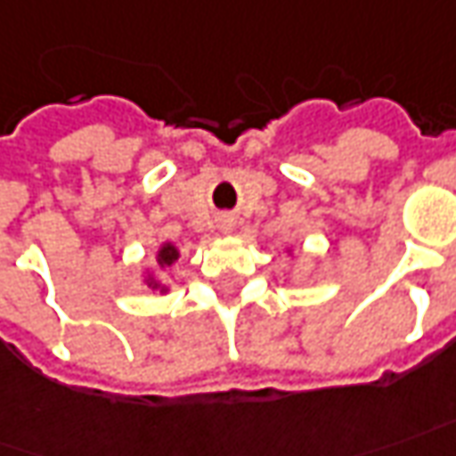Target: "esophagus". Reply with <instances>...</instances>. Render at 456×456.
<instances>
[{
  "mask_svg": "<svg viewBox=\"0 0 456 456\" xmlns=\"http://www.w3.org/2000/svg\"><path fill=\"white\" fill-rule=\"evenodd\" d=\"M232 227H234V216H219V229H222V232H232Z\"/></svg>",
  "mask_w": 456,
  "mask_h": 456,
  "instance_id": "esophagus-1",
  "label": "esophagus"
}]
</instances>
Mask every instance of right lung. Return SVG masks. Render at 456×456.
Here are the masks:
<instances>
[{
  "mask_svg": "<svg viewBox=\"0 0 456 456\" xmlns=\"http://www.w3.org/2000/svg\"><path fill=\"white\" fill-rule=\"evenodd\" d=\"M176 259V249L172 247V244H167V247H162V252H159V265H172ZM157 287V284H154Z\"/></svg>",
  "mask_w": 456,
  "mask_h": 456,
  "instance_id": "obj_1",
  "label": "right lung"
}]
</instances>
